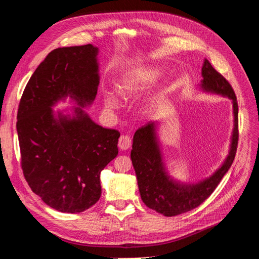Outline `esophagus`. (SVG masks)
<instances>
[{
	"label": "esophagus",
	"instance_id": "esophagus-1",
	"mask_svg": "<svg viewBox=\"0 0 259 259\" xmlns=\"http://www.w3.org/2000/svg\"><path fill=\"white\" fill-rule=\"evenodd\" d=\"M118 147L120 148V150H128L131 147V138H130V136L122 135L120 138H119Z\"/></svg>",
	"mask_w": 259,
	"mask_h": 259
}]
</instances>
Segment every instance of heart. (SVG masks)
Segmentation results:
<instances>
[{"label": "heart", "mask_w": 259, "mask_h": 259, "mask_svg": "<svg viewBox=\"0 0 259 259\" xmlns=\"http://www.w3.org/2000/svg\"><path fill=\"white\" fill-rule=\"evenodd\" d=\"M158 77H160V71L156 68H149L131 73L123 76L119 82L117 86L119 95L125 99L135 98L151 88ZM104 102L108 109H117L119 106L118 98L112 92L105 93ZM151 106L152 105H149L148 108H151Z\"/></svg>", "instance_id": "heart-1"}]
</instances>
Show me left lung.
Listing matches in <instances>:
<instances>
[{"label":"left lung","instance_id":"8db88e82","mask_svg":"<svg viewBox=\"0 0 259 259\" xmlns=\"http://www.w3.org/2000/svg\"><path fill=\"white\" fill-rule=\"evenodd\" d=\"M201 88L228 96L233 103L234 130L230 153L224 164L211 177L196 185H181L173 182L166 174L158 149L153 122L139 128L134 137L131 161L134 165L139 191L144 204L165 217H175L199 207L213 193L225 173L231 167L238 143V106L231 84L208 60L202 66Z\"/></svg>","mask_w":259,"mask_h":259}]
</instances>
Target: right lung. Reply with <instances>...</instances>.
Here are the masks:
<instances>
[{"instance_id":"1","label":"right lung","mask_w":259,"mask_h":259,"mask_svg":"<svg viewBox=\"0 0 259 259\" xmlns=\"http://www.w3.org/2000/svg\"><path fill=\"white\" fill-rule=\"evenodd\" d=\"M98 49L91 44L52 50L26 85L18 105L17 135L26 182L60 212L77 213L101 198V171L118 155L120 132L103 128L77 107L75 116L51 109L70 96L84 107L99 84Z\"/></svg>"}]
</instances>
